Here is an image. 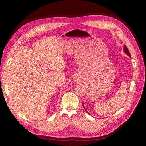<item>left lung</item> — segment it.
I'll list each match as a JSON object with an SVG mask.
<instances>
[{
	"label": "left lung",
	"mask_w": 146,
	"mask_h": 146,
	"mask_svg": "<svg viewBox=\"0 0 146 146\" xmlns=\"http://www.w3.org/2000/svg\"><path fill=\"white\" fill-rule=\"evenodd\" d=\"M123 52H125V53L126 54H127L128 56H129L130 57V58H131V54H130V52H129V50H128V49H127V48L126 47V46L125 45H124V46H123ZM83 104V108H85V110H86V112H87L89 115H90V114L88 112V111H87V110H86V108H85V107H84V105H83V104Z\"/></svg>",
	"instance_id": "obj_1"
}]
</instances>
